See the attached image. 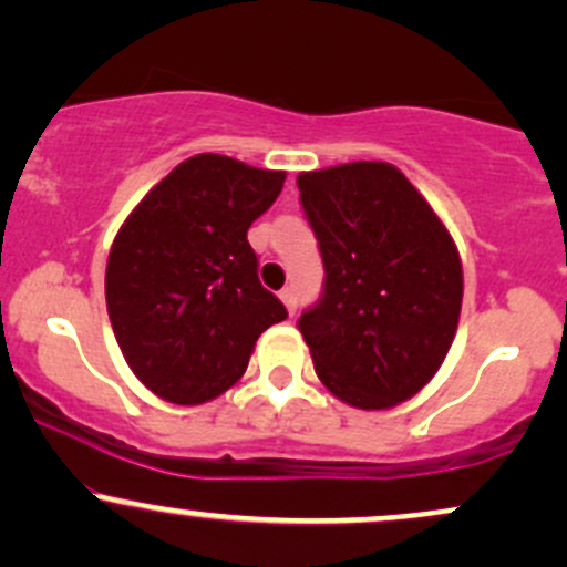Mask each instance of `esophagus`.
I'll return each mask as SVG.
<instances>
[{
	"label": "esophagus",
	"mask_w": 567,
	"mask_h": 567,
	"mask_svg": "<svg viewBox=\"0 0 567 567\" xmlns=\"http://www.w3.org/2000/svg\"><path fill=\"white\" fill-rule=\"evenodd\" d=\"M279 298H282V303L288 306V311L292 315V311H296V303H298V298H296V288H292V285H290V288H285L282 292H279Z\"/></svg>",
	"instance_id": "esophagus-1"
}]
</instances>
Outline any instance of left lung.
<instances>
[{
    "label": "left lung",
    "instance_id": "1",
    "mask_svg": "<svg viewBox=\"0 0 567 567\" xmlns=\"http://www.w3.org/2000/svg\"><path fill=\"white\" fill-rule=\"evenodd\" d=\"M324 266L298 317L315 370L347 405L394 408L432 381L458 328L464 275L451 234L386 162L298 175Z\"/></svg>",
    "mask_w": 567,
    "mask_h": 567
}]
</instances>
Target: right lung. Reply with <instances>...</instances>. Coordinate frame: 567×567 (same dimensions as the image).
I'll use <instances>...</instances> for the list:
<instances>
[{
	"instance_id": "1",
	"label": "right lung",
	"mask_w": 567,
	"mask_h": 567,
	"mask_svg": "<svg viewBox=\"0 0 567 567\" xmlns=\"http://www.w3.org/2000/svg\"><path fill=\"white\" fill-rule=\"evenodd\" d=\"M285 184L220 154L181 162L130 213L106 266L127 365L162 400L199 405L243 379L258 336L288 317L247 243Z\"/></svg>"
}]
</instances>
